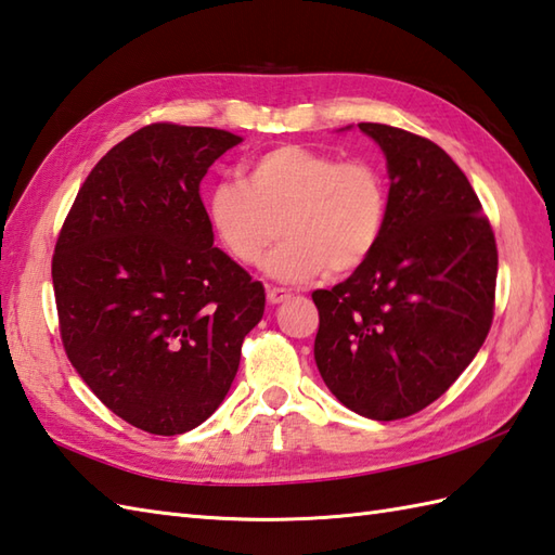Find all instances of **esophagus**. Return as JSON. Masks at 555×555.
I'll return each mask as SVG.
<instances>
[{
  "instance_id": "obj_1",
  "label": "esophagus",
  "mask_w": 555,
  "mask_h": 555,
  "mask_svg": "<svg viewBox=\"0 0 555 555\" xmlns=\"http://www.w3.org/2000/svg\"><path fill=\"white\" fill-rule=\"evenodd\" d=\"M266 297H268V304L270 306H278V304H282V301H287L292 294H289V289H280V287H268V292H266Z\"/></svg>"
}]
</instances>
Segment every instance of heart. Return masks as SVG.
Instances as JSON below:
<instances>
[{
  "label": "heart",
  "mask_w": 555,
  "mask_h": 555,
  "mask_svg": "<svg viewBox=\"0 0 555 555\" xmlns=\"http://www.w3.org/2000/svg\"><path fill=\"white\" fill-rule=\"evenodd\" d=\"M206 216L223 251L240 266H258L278 282H304L359 270L377 249L389 216L382 170L363 158L339 162L327 152L282 144L206 194Z\"/></svg>",
  "instance_id": "heart-1"
}]
</instances>
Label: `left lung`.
Here are the masks:
<instances>
[{
  "label": "left lung",
  "mask_w": 555,
  "mask_h": 555,
  "mask_svg": "<svg viewBox=\"0 0 555 555\" xmlns=\"http://www.w3.org/2000/svg\"><path fill=\"white\" fill-rule=\"evenodd\" d=\"M359 130L387 158V228L349 280L313 292V356L347 409L399 421L439 399L485 344L499 254L482 204L441 146L382 122Z\"/></svg>",
  "instance_id": "obj_1"
}]
</instances>
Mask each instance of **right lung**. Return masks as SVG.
Instances as JSON below:
<instances>
[{"label": "right lung", "mask_w": 555, "mask_h": 555, "mask_svg": "<svg viewBox=\"0 0 555 555\" xmlns=\"http://www.w3.org/2000/svg\"><path fill=\"white\" fill-rule=\"evenodd\" d=\"M242 142L218 128L154 122L85 180L56 242L61 339L94 397L122 421L173 437L230 391L266 292L214 246L199 182Z\"/></svg>", "instance_id": "1"}]
</instances>
